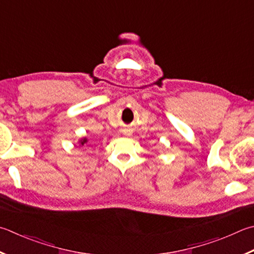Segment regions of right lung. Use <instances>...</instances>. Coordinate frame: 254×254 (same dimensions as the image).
<instances>
[{
    "label": "right lung",
    "mask_w": 254,
    "mask_h": 254,
    "mask_svg": "<svg viewBox=\"0 0 254 254\" xmlns=\"http://www.w3.org/2000/svg\"><path fill=\"white\" fill-rule=\"evenodd\" d=\"M87 141H89V140H87L86 137H82L81 140H79V144H80V146H83V145H84L85 143H87Z\"/></svg>",
    "instance_id": "right-lung-1"
}]
</instances>
